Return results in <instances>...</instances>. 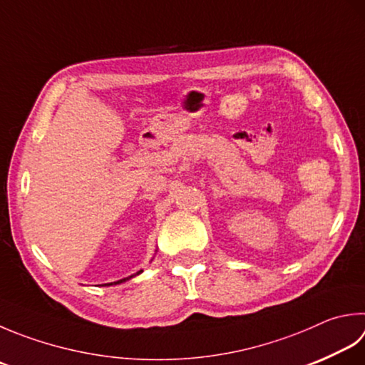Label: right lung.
I'll use <instances>...</instances> for the list:
<instances>
[{
    "mask_svg": "<svg viewBox=\"0 0 365 365\" xmlns=\"http://www.w3.org/2000/svg\"><path fill=\"white\" fill-rule=\"evenodd\" d=\"M143 270H140V272H136V274H140ZM136 274H132V277H128V278H123V279H119V281H114V283H108V284H105V286H113V284H120V283H123V281H128L130 278H133V277H136Z\"/></svg>",
    "mask_w": 365,
    "mask_h": 365,
    "instance_id": "add662e5",
    "label": "right lung"
}]
</instances>
